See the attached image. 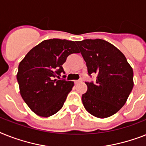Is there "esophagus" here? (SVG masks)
Segmentation results:
<instances>
[{"label": "esophagus", "instance_id": "obj_1", "mask_svg": "<svg viewBox=\"0 0 146 146\" xmlns=\"http://www.w3.org/2000/svg\"><path fill=\"white\" fill-rule=\"evenodd\" d=\"M81 82H82V79H79V80H75L74 83H75V84H79V83H81Z\"/></svg>", "mask_w": 146, "mask_h": 146}]
</instances>
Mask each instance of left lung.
Instances as JSON below:
<instances>
[{"label":"left lung","instance_id":"left-lung-1","mask_svg":"<svg viewBox=\"0 0 146 146\" xmlns=\"http://www.w3.org/2000/svg\"><path fill=\"white\" fill-rule=\"evenodd\" d=\"M86 63L88 74H97L96 83L86 82L87 91L82 102L90 114L108 118L117 113L133 86V69L122 53L103 39L76 42Z\"/></svg>","mask_w":146,"mask_h":146}]
</instances>
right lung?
Returning <instances> with one entry per match:
<instances>
[{"label":"right lung","instance_id":"right-lung-1","mask_svg":"<svg viewBox=\"0 0 146 146\" xmlns=\"http://www.w3.org/2000/svg\"><path fill=\"white\" fill-rule=\"evenodd\" d=\"M74 53H79L74 42L50 38L31 49L19 63L17 80L20 94L38 115L48 117L62 108L74 82L57 78L65 73L62 64Z\"/></svg>","mask_w":146,"mask_h":146}]
</instances>
